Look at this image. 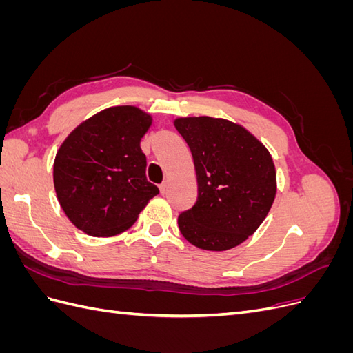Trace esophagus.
<instances>
[{
    "label": "esophagus",
    "instance_id": "obj_1",
    "mask_svg": "<svg viewBox=\"0 0 353 353\" xmlns=\"http://www.w3.org/2000/svg\"><path fill=\"white\" fill-rule=\"evenodd\" d=\"M166 188H168V184L166 183H162L159 185V190H160V194H165L166 193Z\"/></svg>",
    "mask_w": 353,
    "mask_h": 353
}]
</instances>
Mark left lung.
<instances>
[{"label":"left lung","mask_w":353,"mask_h":353,"mask_svg":"<svg viewBox=\"0 0 353 353\" xmlns=\"http://www.w3.org/2000/svg\"><path fill=\"white\" fill-rule=\"evenodd\" d=\"M175 128L197 175L196 205L178 216L181 234L203 250L236 248L259 228L274 203L270 152L243 126L219 117H179Z\"/></svg>","instance_id":"left-lung-1"}]
</instances>
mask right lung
<instances>
[{
  "mask_svg": "<svg viewBox=\"0 0 353 353\" xmlns=\"http://www.w3.org/2000/svg\"><path fill=\"white\" fill-rule=\"evenodd\" d=\"M152 116L134 105L105 109L73 130L52 168L60 206L74 227L92 237L130 228L159 188L145 176L140 141Z\"/></svg>",
  "mask_w": 353,
  "mask_h": 353,
  "instance_id": "right-lung-1",
  "label": "right lung"
}]
</instances>
